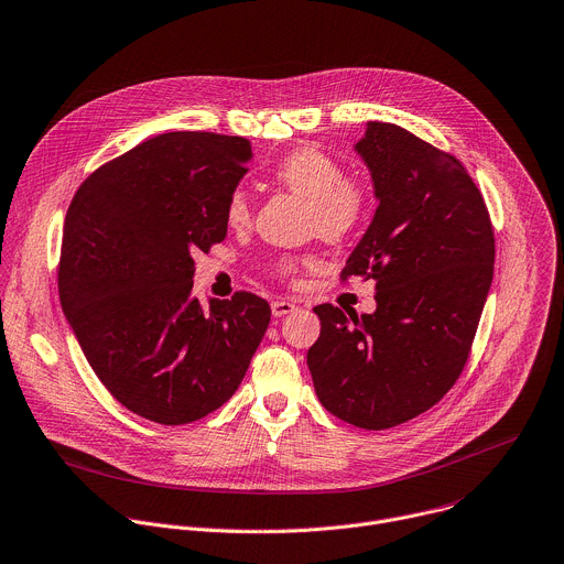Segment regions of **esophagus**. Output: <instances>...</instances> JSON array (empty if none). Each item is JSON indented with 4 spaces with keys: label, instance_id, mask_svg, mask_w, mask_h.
I'll use <instances>...</instances> for the list:
<instances>
[{
    "label": "esophagus",
    "instance_id": "esophagus-1",
    "mask_svg": "<svg viewBox=\"0 0 564 564\" xmlns=\"http://www.w3.org/2000/svg\"><path fill=\"white\" fill-rule=\"evenodd\" d=\"M294 303H290V301H285V299H279V301H272V314L274 316H285V314H290V312H294Z\"/></svg>",
    "mask_w": 564,
    "mask_h": 564
}]
</instances>
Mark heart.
Masks as SVG:
<instances>
[{
  "instance_id": "heart-1",
  "label": "heart",
  "mask_w": 564,
  "mask_h": 564,
  "mask_svg": "<svg viewBox=\"0 0 564 564\" xmlns=\"http://www.w3.org/2000/svg\"><path fill=\"white\" fill-rule=\"evenodd\" d=\"M274 178L288 191L310 202L312 226L327 239L349 235L367 213V191L358 178L343 176L340 163L318 150L299 148L281 159L274 167ZM226 221L241 228L250 221V202L243 191H232L226 202ZM301 265L314 268V259H281L276 272L283 276L296 274Z\"/></svg>"
}]
</instances>
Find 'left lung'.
<instances>
[{"instance_id": "1", "label": "left lung", "mask_w": 564, "mask_h": 564, "mask_svg": "<svg viewBox=\"0 0 564 564\" xmlns=\"http://www.w3.org/2000/svg\"><path fill=\"white\" fill-rule=\"evenodd\" d=\"M377 213L343 276L377 281V310L316 305L307 367L336 419L388 430L434 408L467 362L494 279V230L463 163L410 130L367 121L354 145Z\"/></svg>"}]
</instances>
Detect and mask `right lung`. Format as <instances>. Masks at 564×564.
<instances>
[{
	"label": "right lung",
	"mask_w": 564,
	"mask_h": 564,
	"mask_svg": "<svg viewBox=\"0 0 564 564\" xmlns=\"http://www.w3.org/2000/svg\"><path fill=\"white\" fill-rule=\"evenodd\" d=\"M243 137L165 132L95 170L66 213L59 299L86 360L130 412L185 425L241 386L270 305L193 294V252L228 232L226 202L248 172Z\"/></svg>",
	"instance_id": "right-lung-1"
}]
</instances>
